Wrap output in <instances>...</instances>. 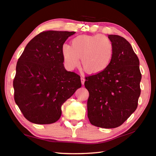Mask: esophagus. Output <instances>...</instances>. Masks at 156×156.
Instances as JSON below:
<instances>
[{
  "label": "esophagus",
  "instance_id": "34e87169",
  "mask_svg": "<svg viewBox=\"0 0 156 156\" xmlns=\"http://www.w3.org/2000/svg\"><path fill=\"white\" fill-rule=\"evenodd\" d=\"M80 80H81V83H82V84H83V85H84V81H85V78H84V77H81Z\"/></svg>",
  "mask_w": 156,
  "mask_h": 156
}]
</instances>
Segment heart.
<instances>
[{
  "instance_id": "b5f03b06",
  "label": "heart",
  "mask_w": 156,
  "mask_h": 156,
  "mask_svg": "<svg viewBox=\"0 0 156 156\" xmlns=\"http://www.w3.org/2000/svg\"><path fill=\"white\" fill-rule=\"evenodd\" d=\"M71 46L64 44L61 53L65 65L73 69L80 64L87 73L96 74L109 67L113 56V44L102 34L80 35L72 40Z\"/></svg>"
}]
</instances>
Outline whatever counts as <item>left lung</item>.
<instances>
[{
	"label": "left lung",
	"mask_w": 156,
	"mask_h": 156,
	"mask_svg": "<svg viewBox=\"0 0 156 156\" xmlns=\"http://www.w3.org/2000/svg\"><path fill=\"white\" fill-rule=\"evenodd\" d=\"M112 61L103 72L85 78L89 96L87 116L91 125L112 129L123 122L138 107L142 75L140 62L131 44L123 37L110 34Z\"/></svg>",
	"instance_id": "1"
}]
</instances>
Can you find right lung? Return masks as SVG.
<instances>
[{"mask_svg": "<svg viewBox=\"0 0 156 156\" xmlns=\"http://www.w3.org/2000/svg\"><path fill=\"white\" fill-rule=\"evenodd\" d=\"M74 31H47L29 42L16 64L14 100L31 122L47 125L61 116V107L81 87L80 76L68 72L61 47Z\"/></svg>", "mask_w": 156, "mask_h": 156, "instance_id": "obj_1", "label": "right lung"}]
</instances>
